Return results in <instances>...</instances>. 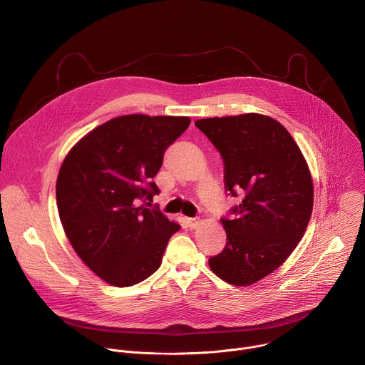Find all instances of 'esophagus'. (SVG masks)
I'll return each mask as SVG.
<instances>
[{
	"label": "esophagus",
	"mask_w": 365,
	"mask_h": 365,
	"mask_svg": "<svg viewBox=\"0 0 365 365\" xmlns=\"http://www.w3.org/2000/svg\"><path fill=\"white\" fill-rule=\"evenodd\" d=\"M185 220H186V223H187V226L190 229H195V227H197L200 225V220L197 217H186Z\"/></svg>",
	"instance_id": "esophagus-1"
}]
</instances>
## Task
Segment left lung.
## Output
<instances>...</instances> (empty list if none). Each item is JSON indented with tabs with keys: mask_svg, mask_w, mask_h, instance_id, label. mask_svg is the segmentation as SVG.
Instances as JSON below:
<instances>
[{
	"mask_svg": "<svg viewBox=\"0 0 365 365\" xmlns=\"http://www.w3.org/2000/svg\"><path fill=\"white\" fill-rule=\"evenodd\" d=\"M195 125L223 158L226 190L244 193L235 219H222L227 242L209 267L230 285L250 287L278 269L307 230L314 206L308 163L272 117L245 113Z\"/></svg>",
	"mask_w": 365,
	"mask_h": 365,
	"instance_id": "8db88e82",
	"label": "left lung"
}]
</instances>
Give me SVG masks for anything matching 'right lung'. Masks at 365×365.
I'll list each match as a JSON object with an SVG mask.
<instances>
[{
    "label": "right lung",
    "mask_w": 365,
    "mask_h": 365,
    "mask_svg": "<svg viewBox=\"0 0 365 365\" xmlns=\"http://www.w3.org/2000/svg\"><path fill=\"white\" fill-rule=\"evenodd\" d=\"M189 125L186 115H118L64 158L56 185L60 220L76 254L104 282L132 287L160 267L180 225L141 202L159 192L152 179Z\"/></svg>",
    "instance_id": "obj_1"
}]
</instances>
